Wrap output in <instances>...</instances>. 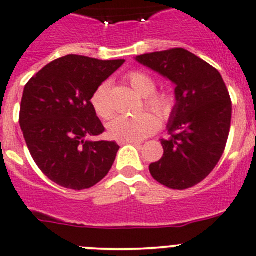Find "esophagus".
<instances>
[{"instance_id": "1", "label": "esophagus", "mask_w": 256, "mask_h": 256, "mask_svg": "<svg viewBox=\"0 0 256 256\" xmlns=\"http://www.w3.org/2000/svg\"><path fill=\"white\" fill-rule=\"evenodd\" d=\"M118 145H128V144H132V145H140V141L135 140H118Z\"/></svg>"}]
</instances>
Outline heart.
<instances>
[{"instance_id": "b5f03b06", "label": "heart", "mask_w": 256, "mask_h": 256, "mask_svg": "<svg viewBox=\"0 0 256 256\" xmlns=\"http://www.w3.org/2000/svg\"><path fill=\"white\" fill-rule=\"evenodd\" d=\"M128 81L134 90L141 96H146L145 104L158 114L162 118H168L174 106V100L168 94H152L156 88L155 80L141 71H131ZM91 105L101 118H108L112 115V104L110 100V85L104 82L91 96ZM160 128V118L150 111L135 115H118L108 122V134L118 140H142L152 135Z\"/></svg>"}]
</instances>
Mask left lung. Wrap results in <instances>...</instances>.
<instances>
[{
  "label": "left lung",
  "instance_id": "8db88e82",
  "mask_svg": "<svg viewBox=\"0 0 256 256\" xmlns=\"http://www.w3.org/2000/svg\"><path fill=\"white\" fill-rule=\"evenodd\" d=\"M136 61L175 84L176 104L161 140L164 155L150 164L151 176L174 190L204 180L225 150L232 122L229 91L216 68L184 48L135 57Z\"/></svg>",
  "mask_w": 256,
  "mask_h": 256
}]
</instances>
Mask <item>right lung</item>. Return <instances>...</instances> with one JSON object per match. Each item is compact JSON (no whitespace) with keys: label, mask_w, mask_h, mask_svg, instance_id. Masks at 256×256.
Instances as JSON below:
<instances>
[{"label":"right lung","mask_w":256,"mask_h":256,"mask_svg":"<svg viewBox=\"0 0 256 256\" xmlns=\"http://www.w3.org/2000/svg\"><path fill=\"white\" fill-rule=\"evenodd\" d=\"M124 62L68 54L24 86L20 126L36 165L57 185L84 190L110 171L120 146L88 138L105 131L91 96Z\"/></svg>","instance_id":"add662e5"}]
</instances>
